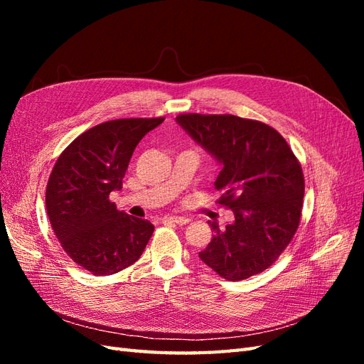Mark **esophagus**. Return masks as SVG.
<instances>
[{"instance_id":"34e87169","label":"esophagus","mask_w":364,"mask_h":364,"mask_svg":"<svg viewBox=\"0 0 364 364\" xmlns=\"http://www.w3.org/2000/svg\"><path fill=\"white\" fill-rule=\"evenodd\" d=\"M168 220H170V222L176 223V225H179V226L190 223V218H186V217H170Z\"/></svg>"}]
</instances>
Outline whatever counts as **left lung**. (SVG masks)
<instances>
[{
  "mask_svg": "<svg viewBox=\"0 0 364 364\" xmlns=\"http://www.w3.org/2000/svg\"><path fill=\"white\" fill-rule=\"evenodd\" d=\"M178 123L223 165L217 200L235 222L220 229L200 259L228 281L269 269L299 228L305 181L301 162L278 130L230 114H181Z\"/></svg>",
  "mask_w": 364,
  "mask_h": 364,
  "instance_id": "1",
  "label": "left lung"
}]
</instances>
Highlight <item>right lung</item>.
Returning a JSON list of instances; mask_svg holds the SVG:
<instances>
[{
    "label": "right lung",
    "mask_w": 364,
    "mask_h": 364,
    "mask_svg": "<svg viewBox=\"0 0 364 364\" xmlns=\"http://www.w3.org/2000/svg\"><path fill=\"white\" fill-rule=\"evenodd\" d=\"M162 121H106L77 136L54 164L46 191L51 228L68 257L95 277L132 266L155 230L149 220L118 211L109 194L121 190L138 142Z\"/></svg>",
    "instance_id": "obj_1"
}]
</instances>
